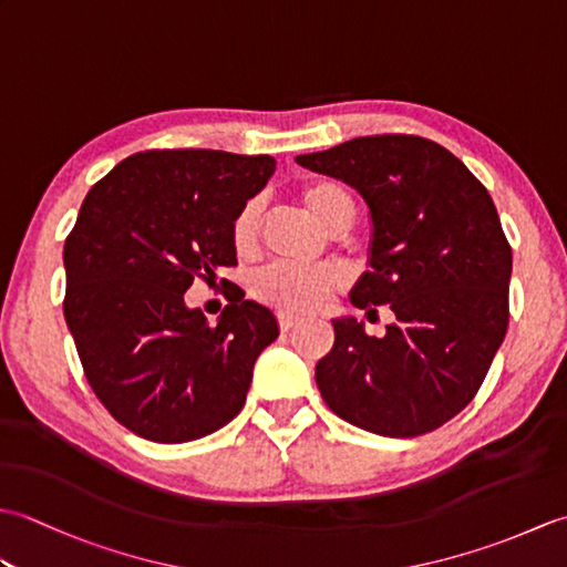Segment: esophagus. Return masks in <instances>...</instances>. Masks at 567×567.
<instances>
[{
    "label": "esophagus",
    "instance_id": "obj_1",
    "mask_svg": "<svg viewBox=\"0 0 567 567\" xmlns=\"http://www.w3.org/2000/svg\"><path fill=\"white\" fill-rule=\"evenodd\" d=\"M277 321H280V329L287 333V331H292L295 327H297V323H299V317H292V315H285V311H282V315L280 317H277Z\"/></svg>",
    "mask_w": 567,
    "mask_h": 567
}]
</instances>
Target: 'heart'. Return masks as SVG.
Returning a JSON list of instances; mask_svg holds the SVG:
<instances>
[{
    "instance_id": "obj_1",
    "label": "heart",
    "mask_w": 567,
    "mask_h": 567,
    "mask_svg": "<svg viewBox=\"0 0 567 567\" xmlns=\"http://www.w3.org/2000/svg\"><path fill=\"white\" fill-rule=\"evenodd\" d=\"M299 199L315 219L333 231L343 224L353 221L355 202L346 185L336 179H315L299 189ZM260 226V207L248 202L236 214L231 224V244L238 256H248L256 248ZM341 285V272L333 265H317V268H290V265H275V268L258 275L252 292L270 307L287 311V315H311V311L327 305L331 292Z\"/></svg>"
}]
</instances>
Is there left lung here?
Listing matches in <instances>:
<instances>
[{"mask_svg":"<svg viewBox=\"0 0 567 567\" xmlns=\"http://www.w3.org/2000/svg\"><path fill=\"white\" fill-rule=\"evenodd\" d=\"M343 179L370 209L358 309L390 305L396 321L368 336L333 319L336 341L317 384L336 416L378 436L443 426L473 402L509 323L512 248L483 183L439 143L388 134L297 155Z\"/></svg>","mask_w":567,"mask_h":567,"instance_id":"obj_1","label":"left lung"}]
</instances>
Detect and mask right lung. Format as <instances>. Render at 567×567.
I'll list each match as a JSON object with an SVG mask.
<instances>
[{"label":"right lung","instance_id":"1","mask_svg":"<svg viewBox=\"0 0 567 567\" xmlns=\"http://www.w3.org/2000/svg\"><path fill=\"white\" fill-rule=\"evenodd\" d=\"M272 173L270 155L146 151L84 197L63 250V311L90 388L136 436L195 441L244 409L280 333L275 315L231 297L212 327L185 292L236 265L231 224Z\"/></svg>","mask_w":567,"mask_h":567}]
</instances>
